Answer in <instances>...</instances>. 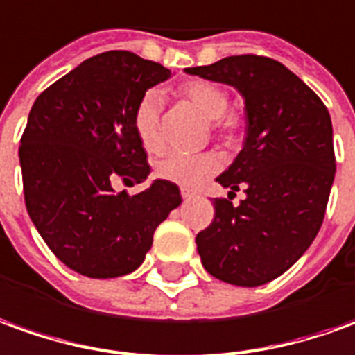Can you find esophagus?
I'll return each instance as SVG.
<instances>
[{"mask_svg":"<svg viewBox=\"0 0 355 355\" xmlns=\"http://www.w3.org/2000/svg\"><path fill=\"white\" fill-rule=\"evenodd\" d=\"M182 197L185 199V201H189V199H193V197H195V191H191V189H185V187H183Z\"/></svg>","mask_w":355,"mask_h":355,"instance_id":"34e87169","label":"esophagus"}]
</instances>
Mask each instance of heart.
I'll return each mask as SVG.
<instances>
[{
    "mask_svg": "<svg viewBox=\"0 0 355 355\" xmlns=\"http://www.w3.org/2000/svg\"><path fill=\"white\" fill-rule=\"evenodd\" d=\"M180 94L199 112H202L209 119H216V127L222 133L232 135L239 129V121L234 117H226L230 96L226 90L209 83V80H189L185 83ZM160 112H162V94L158 90H146L137 102L133 112V127L146 150H158L162 145V131H160ZM218 158L212 153H183L172 150L156 164V173L168 182L195 187L202 180H207L210 173L218 170Z\"/></svg>",
    "mask_w": 355,
    "mask_h": 355,
    "instance_id": "b5f03b06",
    "label": "heart"
}]
</instances>
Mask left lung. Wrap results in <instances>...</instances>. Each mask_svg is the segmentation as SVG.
Instances as JSON below:
<instances>
[{
    "label": "left lung",
    "instance_id": "left-lung-1",
    "mask_svg": "<svg viewBox=\"0 0 355 355\" xmlns=\"http://www.w3.org/2000/svg\"><path fill=\"white\" fill-rule=\"evenodd\" d=\"M189 75L224 83L245 100L248 137L216 182L234 207L214 199V220L197 234L207 272L236 286H261L284 275L321 228L336 160L332 123L322 100L280 61L230 55Z\"/></svg>",
    "mask_w": 355,
    "mask_h": 355
}]
</instances>
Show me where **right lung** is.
<instances>
[{
    "instance_id": "1",
    "label": "right lung",
    "mask_w": 355,
    "mask_h": 355,
    "mask_svg": "<svg viewBox=\"0 0 355 355\" xmlns=\"http://www.w3.org/2000/svg\"><path fill=\"white\" fill-rule=\"evenodd\" d=\"M172 71L123 50L104 51L36 98L19 146L24 202L51 253L89 278L133 272L154 230L182 205L180 187L154 180L145 191L114 182L150 173L133 127L137 102Z\"/></svg>"
}]
</instances>
